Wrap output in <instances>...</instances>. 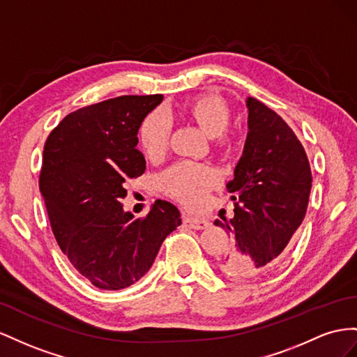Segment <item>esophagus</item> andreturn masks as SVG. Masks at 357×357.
I'll return each instance as SVG.
<instances>
[{"instance_id":"esophagus-1","label":"esophagus","mask_w":357,"mask_h":357,"mask_svg":"<svg viewBox=\"0 0 357 357\" xmlns=\"http://www.w3.org/2000/svg\"><path fill=\"white\" fill-rule=\"evenodd\" d=\"M184 224L190 229H195V230H203L209 227V222L206 220H202V218H192V217H184Z\"/></svg>"}]
</instances>
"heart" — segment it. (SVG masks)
<instances>
[{
    "instance_id": "heart-1",
    "label": "heart",
    "mask_w": 357,
    "mask_h": 357,
    "mask_svg": "<svg viewBox=\"0 0 357 357\" xmlns=\"http://www.w3.org/2000/svg\"><path fill=\"white\" fill-rule=\"evenodd\" d=\"M187 116L211 137H222L230 126L231 112L220 97L203 96L192 100L187 107ZM173 122L166 110L157 109L140 126V144L149 157H160L166 152ZM215 172L195 162H179L170 167L161 178L162 187L173 197L188 206H199L206 199L208 190L217 184Z\"/></svg>"
}]
</instances>
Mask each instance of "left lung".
<instances>
[{
	"instance_id": "1",
	"label": "left lung",
	"mask_w": 357,
	"mask_h": 357,
	"mask_svg": "<svg viewBox=\"0 0 357 357\" xmlns=\"http://www.w3.org/2000/svg\"><path fill=\"white\" fill-rule=\"evenodd\" d=\"M248 135L227 182L235 215L213 221L231 245L218 256L222 273L251 278L273 269L307 213L312 175L302 144L284 119L248 97Z\"/></svg>"
}]
</instances>
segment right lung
Segmentation results:
<instances>
[{
  "label": "right lung",
  "mask_w": 357,
  "mask_h": 357,
  "mask_svg": "<svg viewBox=\"0 0 357 357\" xmlns=\"http://www.w3.org/2000/svg\"><path fill=\"white\" fill-rule=\"evenodd\" d=\"M162 101L122 96L67 115L49 135L40 173L59 248L101 290H121L151 269L162 241L181 226L179 209L155 200L145 218L124 211L126 181L146 169L137 146L142 121Z\"/></svg>",
  "instance_id": "obj_1"
}]
</instances>
